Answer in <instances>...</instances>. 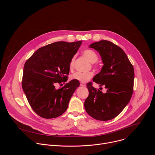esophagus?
<instances>
[{"label": "esophagus", "mask_w": 155, "mask_h": 155, "mask_svg": "<svg viewBox=\"0 0 155 155\" xmlns=\"http://www.w3.org/2000/svg\"><path fill=\"white\" fill-rule=\"evenodd\" d=\"M80 86L82 87H84V86H86V84L84 83H80Z\"/></svg>", "instance_id": "obj_1"}]
</instances>
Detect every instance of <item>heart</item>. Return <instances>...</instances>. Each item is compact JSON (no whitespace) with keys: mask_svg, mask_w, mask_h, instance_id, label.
I'll list each match as a JSON object with an SVG mask.
<instances>
[{"mask_svg":"<svg viewBox=\"0 0 155 155\" xmlns=\"http://www.w3.org/2000/svg\"><path fill=\"white\" fill-rule=\"evenodd\" d=\"M83 55L89 60L91 62L94 63L98 60V56L97 53L90 49L85 50L83 52ZM74 61H75V57L72 58L71 62H70V68L72 69L74 68ZM93 76V73L92 72H77L74 73L71 76V78L72 80H75L77 81H79L82 83H84L90 80Z\"/></svg>","mask_w":155,"mask_h":155,"instance_id":"b5f03b06","label":"heart"}]
</instances>
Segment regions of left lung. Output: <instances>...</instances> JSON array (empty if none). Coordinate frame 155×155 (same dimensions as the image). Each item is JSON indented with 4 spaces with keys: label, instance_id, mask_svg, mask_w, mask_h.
Segmentation results:
<instances>
[{
    "label": "left lung",
    "instance_id": "obj_1",
    "mask_svg": "<svg viewBox=\"0 0 155 155\" xmlns=\"http://www.w3.org/2000/svg\"><path fill=\"white\" fill-rule=\"evenodd\" d=\"M100 54L104 65L93 79L100 86H105L103 93L87 83L89 96L84 101L86 112L93 118L108 121L117 117L130 101L134 90V71L124 51L114 43L101 40L90 45ZM99 89L102 90V87Z\"/></svg>",
    "mask_w": 155,
    "mask_h": 155
}]
</instances>
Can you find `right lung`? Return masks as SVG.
<instances>
[{"label":"right lung","instance_id":"add662e5","mask_svg":"<svg viewBox=\"0 0 155 155\" xmlns=\"http://www.w3.org/2000/svg\"><path fill=\"white\" fill-rule=\"evenodd\" d=\"M82 41H57L38 49L25 62L22 87L28 102L40 117L54 118L67 110L69 101L80 85L72 80L56 90L55 84L68 80L70 62Z\"/></svg>","mask_w":155,"mask_h":155}]
</instances>
